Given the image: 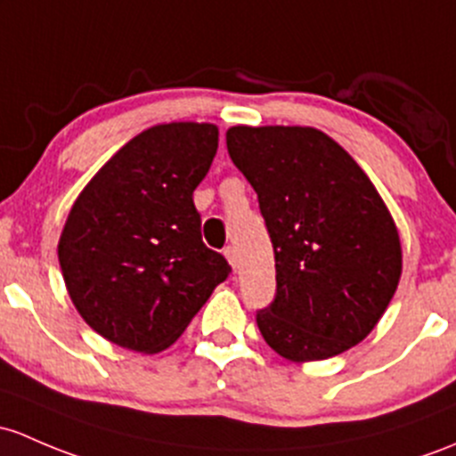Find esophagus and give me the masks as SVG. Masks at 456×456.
Wrapping results in <instances>:
<instances>
[{
    "instance_id": "esophagus-1",
    "label": "esophagus",
    "mask_w": 456,
    "mask_h": 456,
    "mask_svg": "<svg viewBox=\"0 0 456 456\" xmlns=\"http://www.w3.org/2000/svg\"><path fill=\"white\" fill-rule=\"evenodd\" d=\"M224 257L229 260V265H232L233 268H238V251L233 247H227L224 248Z\"/></svg>"
}]
</instances>
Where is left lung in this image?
Instances as JSON below:
<instances>
[{
    "label": "left lung",
    "instance_id": "left-lung-1",
    "mask_svg": "<svg viewBox=\"0 0 456 456\" xmlns=\"http://www.w3.org/2000/svg\"><path fill=\"white\" fill-rule=\"evenodd\" d=\"M227 151L260 200L275 251V301L256 316L280 356L325 361L376 328L402 275L385 200L313 126H232Z\"/></svg>",
    "mask_w": 456,
    "mask_h": 456
}]
</instances>
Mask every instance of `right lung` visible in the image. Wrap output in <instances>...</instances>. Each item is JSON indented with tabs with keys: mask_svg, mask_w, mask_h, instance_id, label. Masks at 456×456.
Returning a JSON list of instances; mask_svg holds the SVG:
<instances>
[{
	"mask_svg": "<svg viewBox=\"0 0 456 456\" xmlns=\"http://www.w3.org/2000/svg\"><path fill=\"white\" fill-rule=\"evenodd\" d=\"M216 148V124H157L124 143L71 205L61 271L78 314L107 341L142 354L170 347L232 273L203 244L191 200Z\"/></svg>",
	"mask_w": 456,
	"mask_h": 456,
	"instance_id": "add662e5",
	"label": "right lung"
}]
</instances>
